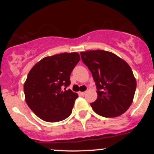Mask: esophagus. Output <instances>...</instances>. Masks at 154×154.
Returning <instances> with one entry per match:
<instances>
[{"label":"esophagus","mask_w":154,"mask_h":154,"mask_svg":"<svg viewBox=\"0 0 154 154\" xmlns=\"http://www.w3.org/2000/svg\"><path fill=\"white\" fill-rule=\"evenodd\" d=\"M85 92H79V94L80 95H82V96H84L85 95Z\"/></svg>","instance_id":"esophagus-1"}]
</instances>
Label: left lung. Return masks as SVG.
<instances>
[{
	"label": "left lung",
	"instance_id": "8db88e82",
	"mask_svg": "<svg viewBox=\"0 0 154 154\" xmlns=\"http://www.w3.org/2000/svg\"><path fill=\"white\" fill-rule=\"evenodd\" d=\"M97 88L98 98L91 103L93 111L104 117H116L131 106L136 79L126 61L113 53L102 50L81 52Z\"/></svg>",
	"mask_w": 154,
	"mask_h": 154
}]
</instances>
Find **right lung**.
<instances>
[{
    "instance_id": "obj_1",
    "label": "right lung",
    "mask_w": 154,
    "mask_h": 154,
    "mask_svg": "<svg viewBox=\"0 0 154 154\" xmlns=\"http://www.w3.org/2000/svg\"><path fill=\"white\" fill-rule=\"evenodd\" d=\"M80 60L77 52L48 56L32 68L24 85L26 103L41 119L56 122L72 114L78 95L66 88Z\"/></svg>"
}]
</instances>
